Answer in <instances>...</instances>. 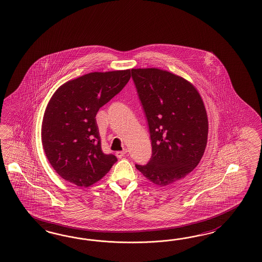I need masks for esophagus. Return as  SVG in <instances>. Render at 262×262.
Segmentation results:
<instances>
[{
  "mask_svg": "<svg viewBox=\"0 0 262 262\" xmlns=\"http://www.w3.org/2000/svg\"><path fill=\"white\" fill-rule=\"evenodd\" d=\"M127 152V149H124L123 151H116V156H117L119 159H121V158H123V157H124V156H125Z\"/></svg>",
  "mask_w": 262,
  "mask_h": 262,
  "instance_id": "esophagus-1",
  "label": "esophagus"
}]
</instances>
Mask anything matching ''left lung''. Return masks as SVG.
Returning <instances> with one entry per match:
<instances>
[{
    "mask_svg": "<svg viewBox=\"0 0 262 262\" xmlns=\"http://www.w3.org/2000/svg\"><path fill=\"white\" fill-rule=\"evenodd\" d=\"M132 77L148 120L151 160L135 165L159 186L192 172L203 158L208 120L202 97L188 80L159 68L132 69Z\"/></svg>",
    "mask_w": 262,
    "mask_h": 262,
    "instance_id": "obj_1",
    "label": "left lung"
}]
</instances>
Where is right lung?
<instances>
[{"instance_id":"obj_1","label":"right lung","mask_w":262,"mask_h":262,"mask_svg":"<svg viewBox=\"0 0 262 262\" xmlns=\"http://www.w3.org/2000/svg\"><path fill=\"white\" fill-rule=\"evenodd\" d=\"M130 79V69L88 73L56 89L45 110L42 146L49 162L68 183L88 187L117 161L102 151L96 114Z\"/></svg>"}]
</instances>
